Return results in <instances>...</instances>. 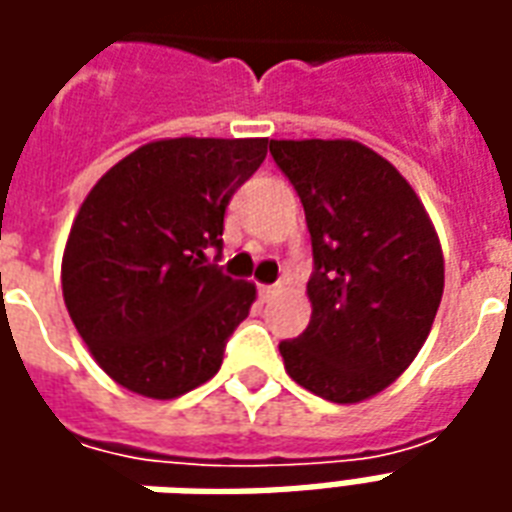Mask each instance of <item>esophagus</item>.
<instances>
[{
    "label": "esophagus",
    "instance_id": "esophagus-1",
    "mask_svg": "<svg viewBox=\"0 0 512 512\" xmlns=\"http://www.w3.org/2000/svg\"><path fill=\"white\" fill-rule=\"evenodd\" d=\"M257 293H260V299L266 301V299H271L274 293H277V285H260V288H257Z\"/></svg>",
    "mask_w": 512,
    "mask_h": 512
}]
</instances>
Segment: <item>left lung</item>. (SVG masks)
<instances>
[{"label": "left lung", "instance_id": "left-lung-1", "mask_svg": "<svg viewBox=\"0 0 512 512\" xmlns=\"http://www.w3.org/2000/svg\"><path fill=\"white\" fill-rule=\"evenodd\" d=\"M312 238L310 326L279 343L288 376L332 403L384 392L428 340L444 255L425 205L354 139H271Z\"/></svg>", "mask_w": 512, "mask_h": 512}]
</instances>
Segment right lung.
<instances>
[{
  "label": "right lung",
  "mask_w": 512,
  "mask_h": 512,
  "mask_svg": "<svg viewBox=\"0 0 512 512\" xmlns=\"http://www.w3.org/2000/svg\"><path fill=\"white\" fill-rule=\"evenodd\" d=\"M257 139L178 136L136 147L84 197L62 255V296L106 376L172 400L219 373L252 282L222 274L227 202L268 153Z\"/></svg>",
  "instance_id": "right-lung-1"
}]
</instances>
